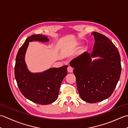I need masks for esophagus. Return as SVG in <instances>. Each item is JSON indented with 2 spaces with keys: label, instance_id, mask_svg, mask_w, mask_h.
Instances as JSON below:
<instances>
[{
  "label": "esophagus",
  "instance_id": "obj_1",
  "mask_svg": "<svg viewBox=\"0 0 128 128\" xmlns=\"http://www.w3.org/2000/svg\"><path fill=\"white\" fill-rule=\"evenodd\" d=\"M67 70H68V72H73V68L71 66H68Z\"/></svg>",
  "mask_w": 128,
  "mask_h": 128
}]
</instances>
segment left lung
Instances as JSON below:
<instances>
[{
    "instance_id": "8db88e82",
    "label": "left lung",
    "mask_w": 128,
    "mask_h": 128,
    "mask_svg": "<svg viewBox=\"0 0 128 128\" xmlns=\"http://www.w3.org/2000/svg\"><path fill=\"white\" fill-rule=\"evenodd\" d=\"M95 43L91 53L85 52L70 62L74 68L77 88L81 99L93 103L109 98L121 74L120 56L115 45L104 35L92 32ZM100 59L92 62L91 58Z\"/></svg>"
}]
</instances>
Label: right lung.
Segmentation results:
<instances>
[{
  "mask_svg": "<svg viewBox=\"0 0 128 128\" xmlns=\"http://www.w3.org/2000/svg\"><path fill=\"white\" fill-rule=\"evenodd\" d=\"M48 42L44 35L34 34L28 37L19 49L16 57L15 77L20 92L26 98L40 104H48L58 98L60 86L67 75V66L50 68L43 72L32 73L28 70L25 56L30 42Z\"/></svg>",
  "mask_w": 128,
  "mask_h": 128,
  "instance_id": "1",
  "label": "right lung"
}]
</instances>
